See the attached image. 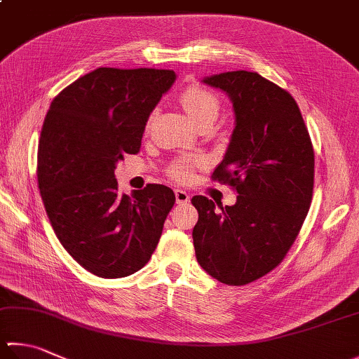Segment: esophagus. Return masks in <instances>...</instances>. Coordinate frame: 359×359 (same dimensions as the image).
<instances>
[{
    "instance_id": "34e87169",
    "label": "esophagus",
    "mask_w": 359,
    "mask_h": 359,
    "mask_svg": "<svg viewBox=\"0 0 359 359\" xmlns=\"http://www.w3.org/2000/svg\"><path fill=\"white\" fill-rule=\"evenodd\" d=\"M175 198H177L178 205H184V203L191 200V195H189L186 191H182V189H177V191H175Z\"/></svg>"
}]
</instances>
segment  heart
Listing matches in <instances>:
<instances>
[{"instance_id":"obj_1","label":"heart","mask_w":359,"mask_h":359,"mask_svg":"<svg viewBox=\"0 0 359 359\" xmlns=\"http://www.w3.org/2000/svg\"><path fill=\"white\" fill-rule=\"evenodd\" d=\"M181 106L194 126L201 121H215L220 111V103L212 92L203 87L192 86L181 93ZM170 177L178 181H187L192 177V164L189 161H177L170 167Z\"/></svg>"}]
</instances>
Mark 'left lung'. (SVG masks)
<instances>
[{"instance_id": "left-lung-1", "label": "left lung", "mask_w": 359, "mask_h": 359, "mask_svg": "<svg viewBox=\"0 0 359 359\" xmlns=\"http://www.w3.org/2000/svg\"><path fill=\"white\" fill-rule=\"evenodd\" d=\"M201 83L225 92L234 130L214 180L236 187L233 206L195 195L192 238L206 273L229 286L261 278L285 258L313 197L314 151L290 93L255 72H225Z\"/></svg>"}]
</instances>
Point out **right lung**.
Instances as JSON below:
<instances>
[{
    "label": "right lung",
    "instance_id": "right-lung-1",
    "mask_svg": "<svg viewBox=\"0 0 359 359\" xmlns=\"http://www.w3.org/2000/svg\"><path fill=\"white\" fill-rule=\"evenodd\" d=\"M175 79L173 70L100 67L67 86L46 112L37 156L45 211L72 258L101 278L144 267L175 205L162 184L120 195L114 173L125 153L139 151L148 117Z\"/></svg>",
    "mask_w": 359,
    "mask_h": 359
}]
</instances>
